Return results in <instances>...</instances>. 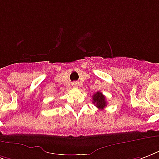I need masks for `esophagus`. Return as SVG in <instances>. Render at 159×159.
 I'll list each match as a JSON object with an SVG mask.
<instances>
[{
    "label": "esophagus",
    "mask_w": 159,
    "mask_h": 159,
    "mask_svg": "<svg viewBox=\"0 0 159 159\" xmlns=\"http://www.w3.org/2000/svg\"><path fill=\"white\" fill-rule=\"evenodd\" d=\"M71 86H72L73 88H77V87L79 86V82H71Z\"/></svg>",
    "instance_id": "34e87169"
}]
</instances>
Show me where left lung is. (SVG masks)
Listing matches in <instances>:
<instances>
[{
  "label": "left lung",
  "instance_id": "1",
  "mask_svg": "<svg viewBox=\"0 0 159 159\" xmlns=\"http://www.w3.org/2000/svg\"><path fill=\"white\" fill-rule=\"evenodd\" d=\"M93 103L95 104V106L98 108L102 110L107 107V101L105 98V96L100 92H97L94 93L93 97Z\"/></svg>",
  "mask_w": 159,
  "mask_h": 159
}]
</instances>
